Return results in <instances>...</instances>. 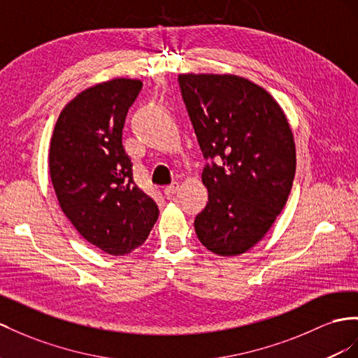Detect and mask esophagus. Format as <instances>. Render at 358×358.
I'll list each match as a JSON object with an SVG mask.
<instances>
[{"label":"esophagus","mask_w":358,"mask_h":358,"mask_svg":"<svg viewBox=\"0 0 358 358\" xmlns=\"http://www.w3.org/2000/svg\"><path fill=\"white\" fill-rule=\"evenodd\" d=\"M177 189H178V182H172V185H169V186L164 187V189H163V192H164V195H166V196L169 198V196H172L173 194H176Z\"/></svg>","instance_id":"esophagus-1"}]
</instances>
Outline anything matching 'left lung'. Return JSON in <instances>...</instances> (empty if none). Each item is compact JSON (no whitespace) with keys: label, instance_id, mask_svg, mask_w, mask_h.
Instances as JSON below:
<instances>
[{"label":"left lung","instance_id":"8db88e82","mask_svg":"<svg viewBox=\"0 0 358 358\" xmlns=\"http://www.w3.org/2000/svg\"><path fill=\"white\" fill-rule=\"evenodd\" d=\"M178 85L207 160L208 203L195 217L196 236L217 255L242 254L262 241L289 198L296 169L289 122L277 101L246 78L181 74Z\"/></svg>","mask_w":358,"mask_h":358}]
</instances>
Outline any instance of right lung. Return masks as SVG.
Wrapping results in <instances>:
<instances>
[{"label": "right lung", "mask_w": 358, "mask_h": 358, "mask_svg": "<svg viewBox=\"0 0 358 358\" xmlns=\"http://www.w3.org/2000/svg\"><path fill=\"white\" fill-rule=\"evenodd\" d=\"M142 81L115 78L89 87L62 110L50 148V176L63 213L85 239L107 254L141 246L159 217L137 187L122 128Z\"/></svg>", "instance_id": "add662e5"}]
</instances>
